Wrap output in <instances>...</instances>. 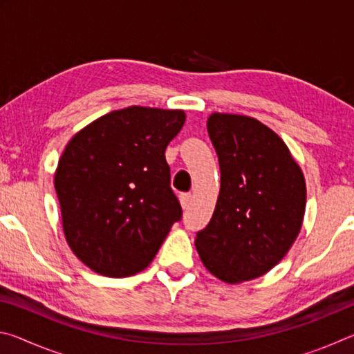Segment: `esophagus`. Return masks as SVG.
Returning a JSON list of instances; mask_svg holds the SVG:
<instances>
[{"label":"esophagus","instance_id":"obj_1","mask_svg":"<svg viewBox=\"0 0 354 354\" xmlns=\"http://www.w3.org/2000/svg\"><path fill=\"white\" fill-rule=\"evenodd\" d=\"M179 201H181V206L184 209H187L190 206V203H192V195L190 194H181V195H179Z\"/></svg>","mask_w":354,"mask_h":354}]
</instances>
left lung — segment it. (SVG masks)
<instances>
[{"label":"left lung","mask_w":354,"mask_h":354,"mask_svg":"<svg viewBox=\"0 0 354 354\" xmlns=\"http://www.w3.org/2000/svg\"><path fill=\"white\" fill-rule=\"evenodd\" d=\"M207 133L220 164V195L195 245L225 283L254 279L283 259L301 230L306 183L289 148L256 118L212 113Z\"/></svg>","instance_id":"left-lung-1"}]
</instances>
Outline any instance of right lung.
I'll use <instances>...</instances> for the list:
<instances>
[{
	"instance_id": "right-lung-1",
	"label": "right lung",
	"mask_w": 354,
	"mask_h": 354,
	"mask_svg": "<svg viewBox=\"0 0 354 354\" xmlns=\"http://www.w3.org/2000/svg\"><path fill=\"white\" fill-rule=\"evenodd\" d=\"M184 122L183 111L129 106L68 142L55 187L65 239L93 272L111 278L142 272L181 220L165 148Z\"/></svg>"
}]
</instances>
